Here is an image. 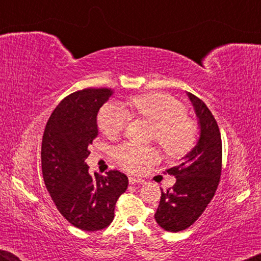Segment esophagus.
I'll return each mask as SVG.
<instances>
[{
	"instance_id": "obj_1",
	"label": "esophagus",
	"mask_w": 261,
	"mask_h": 261,
	"mask_svg": "<svg viewBox=\"0 0 261 261\" xmlns=\"http://www.w3.org/2000/svg\"><path fill=\"white\" fill-rule=\"evenodd\" d=\"M146 181L144 179H140V178L135 177H129V184H145Z\"/></svg>"
}]
</instances>
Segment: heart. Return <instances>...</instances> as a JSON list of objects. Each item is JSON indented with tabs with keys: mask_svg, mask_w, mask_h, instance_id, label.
<instances>
[{
	"mask_svg": "<svg viewBox=\"0 0 261 261\" xmlns=\"http://www.w3.org/2000/svg\"><path fill=\"white\" fill-rule=\"evenodd\" d=\"M127 119L145 120L154 124L153 139L167 155H183L196 141V123L187 115L183 103L170 95L149 92L124 99L119 106L107 105L98 113V128L106 137L114 139L122 133ZM115 158L124 170L137 172L155 158V151L124 144L115 149Z\"/></svg>",
	"mask_w": 261,
	"mask_h": 261,
	"instance_id": "obj_1",
	"label": "heart"
}]
</instances>
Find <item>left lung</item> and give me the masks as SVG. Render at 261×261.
Returning <instances> with one entry per match:
<instances>
[{
  "label": "left lung",
  "mask_w": 261,
  "mask_h": 261,
  "mask_svg": "<svg viewBox=\"0 0 261 261\" xmlns=\"http://www.w3.org/2000/svg\"><path fill=\"white\" fill-rule=\"evenodd\" d=\"M194 106L201 133L197 144L176 166L165 172L176 177L166 192L162 190L154 214L165 230L187 229L196 222L215 195L222 171V140L215 117L197 96L188 92Z\"/></svg>",
  "instance_id": "left-lung-1"
}]
</instances>
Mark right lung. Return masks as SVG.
<instances>
[{
  "label": "right lung",
  "mask_w": 261,
  "mask_h": 261,
  "mask_svg": "<svg viewBox=\"0 0 261 261\" xmlns=\"http://www.w3.org/2000/svg\"><path fill=\"white\" fill-rule=\"evenodd\" d=\"M110 89H83L66 96L46 123L41 170L46 189L59 213L85 231L105 229L113 222L116 201L127 190L128 178L113 170L106 176L89 173V145L98 135L97 113Z\"/></svg>",
  "instance_id": "obj_1"
}]
</instances>
